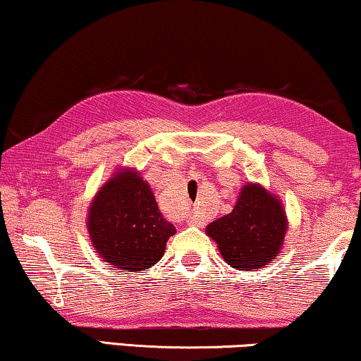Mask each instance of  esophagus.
<instances>
[{
  "instance_id": "1",
  "label": "esophagus",
  "mask_w": 361,
  "mask_h": 361,
  "mask_svg": "<svg viewBox=\"0 0 361 361\" xmlns=\"http://www.w3.org/2000/svg\"><path fill=\"white\" fill-rule=\"evenodd\" d=\"M187 224L192 225V226H200V225H204V220H202L200 216H197V215H190L189 220H187Z\"/></svg>"
}]
</instances>
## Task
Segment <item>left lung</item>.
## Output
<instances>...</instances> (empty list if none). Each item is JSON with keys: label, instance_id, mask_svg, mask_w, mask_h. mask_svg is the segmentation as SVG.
Here are the masks:
<instances>
[{"label": "left lung", "instance_id": "obj_1", "mask_svg": "<svg viewBox=\"0 0 361 361\" xmlns=\"http://www.w3.org/2000/svg\"><path fill=\"white\" fill-rule=\"evenodd\" d=\"M288 228L279 197L261 184L248 182L241 187L233 210L212 221L205 231L231 268L250 271L278 258Z\"/></svg>", "mask_w": 361, "mask_h": 361}]
</instances>
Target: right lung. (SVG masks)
Here are the masks:
<instances>
[{
  "mask_svg": "<svg viewBox=\"0 0 361 361\" xmlns=\"http://www.w3.org/2000/svg\"><path fill=\"white\" fill-rule=\"evenodd\" d=\"M87 230L98 256L123 273L154 266L176 233L151 185L133 167H118L98 189L87 212Z\"/></svg>",
  "mask_w": 361,
  "mask_h": 361,
  "instance_id": "1",
  "label": "right lung"
}]
</instances>
